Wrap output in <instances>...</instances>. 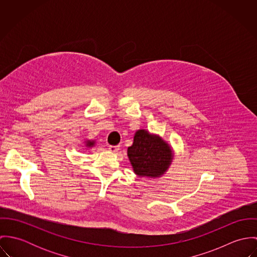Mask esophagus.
<instances>
[{
	"mask_svg": "<svg viewBox=\"0 0 257 257\" xmlns=\"http://www.w3.org/2000/svg\"><path fill=\"white\" fill-rule=\"evenodd\" d=\"M109 149H110V152H113V153H116L118 150H119V147L118 146H110L109 147Z\"/></svg>",
	"mask_w": 257,
	"mask_h": 257,
	"instance_id": "esophagus-1",
	"label": "esophagus"
}]
</instances>
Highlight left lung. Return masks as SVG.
<instances>
[{
    "mask_svg": "<svg viewBox=\"0 0 257 257\" xmlns=\"http://www.w3.org/2000/svg\"><path fill=\"white\" fill-rule=\"evenodd\" d=\"M127 157L136 175L156 179L167 172L174 152L160 136L141 128L135 134L133 146L127 147Z\"/></svg>",
    "mask_w": 257,
    "mask_h": 257,
    "instance_id": "left-lung-1",
    "label": "left lung"
}]
</instances>
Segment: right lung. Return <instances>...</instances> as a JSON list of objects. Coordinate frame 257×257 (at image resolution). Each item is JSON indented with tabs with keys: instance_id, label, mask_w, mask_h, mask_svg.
<instances>
[{
	"instance_id": "right-lung-1",
	"label": "right lung",
	"mask_w": 257,
	"mask_h": 257,
	"mask_svg": "<svg viewBox=\"0 0 257 257\" xmlns=\"http://www.w3.org/2000/svg\"><path fill=\"white\" fill-rule=\"evenodd\" d=\"M84 143H85V147H88V148L95 147V144H96V142L94 140H86Z\"/></svg>"
}]
</instances>
